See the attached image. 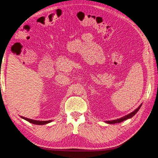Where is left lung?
Returning a JSON list of instances; mask_svg holds the SVG:
<instances>
[{
    "instance_id": "obj_1",
    "label": "left lung",
    "mask_w": 158,
    "mask_h": 158,
    "mask_svg": "<svg viewBox=\"0 0 158 158\" xmlns=\"http://www.w3.org/2000/svg\"><path fill=\"white\" fill-rule=\"evenodd\" d=\"M141 106H142V104L140 105V106L138 107L136 110H134L132 112H131V113L125 115V116L121 117V118L114 119V120H109V121H105V122H106V123H107V124H116V123H120V122H123V121H124V120H127L128 119L131 118L132 117H134V115L137 113V112L139 110L140 107H141Z\"/></svg>"
}]
</instances>
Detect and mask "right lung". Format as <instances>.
<instances>
[{
  "instance_id": "right-lung-1",
  "label": "right lung",
  "mask_w": 158,
  "mask_h": 158,
  "mask_svg": "<svg viewBox=\"0 0 158 158\" xmlns=\"http://www.w3.org/2000/svg\"><path fill=\"white\" fill-rule=\"evenodd\" d=\"M21 118L24 119L26 120V121L30 122V123L31 124H37V125H44V124H48L50 122H52V120H47V121H39V120H34V119H29V118H27V117H22L20 116Z\"/></svg>"
}]
</instances>
